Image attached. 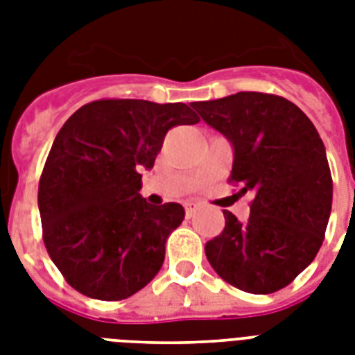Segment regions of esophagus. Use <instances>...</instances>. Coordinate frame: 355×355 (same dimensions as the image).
<instances>
[{"instance_id":"34e87169","label":"esophagus","mask_w":355,"mask_h":355,"mask_svg":"<svg viewBox=\"0 0 355 355\" xmlns=\"http://www.w3.org/2000/svg\"><path fill=\"white\" fill-rule=\"evenodd\" d=\"M184 208H186V216L191 217L197 211V202H193V200H188L186 205H184Z\"/></svg>"}]
</instances>
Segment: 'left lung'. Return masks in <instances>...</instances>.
Wrapping results in <instances>:
<instances>
[{"label": "left lung", "mask_w": 355, "mask_h": 355, "mask_svg": "<svg viewBox=\"0 0 355 355\" xmlns=\"http://www.w3.org/2000/svg\"><path fill=\"white\" fill-rule=\"evenodd\" d=\"M191 107L232 144L230 180L254 195L245 223L223 211L225 230L206 243V258L241 291H278L324 239L334 193L324 144L308 116L280 96L239 92Z\"/></svg>", "instance_id": "left-lung-1"}]
</instances>
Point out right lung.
<instances>
[{"label":"right lung","mask_w":355,"mask_h":355,"mask_svg":"<svg viewBox=\"0 0 355 355\" xmlns=\"http://www.w3.org/2000/svg\"><path fill=\"white\" fill-rule=\"evenodd\" d=\"M184 103L101 99L64 123L38 186L44 243L69 286L97 300H123L149 284L184 221L177 202L139 195L167 130L195 125Z\"/></svg>","instance_id":"1"}]
</instances>
